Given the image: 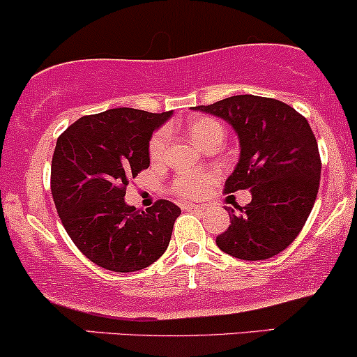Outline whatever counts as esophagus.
I'll use <instances>...</instances> for the list:
<instances>
[{"label": "esophagus", "instance_id": "obj_1", "mask_svg": "<svg viewBox=\"0 0 357 357\" xmlns=\"http://www.w3.org/2000/svg\"><path fill=\"white\" fill-rule=\"evenodd\" d=\"M185 209H189V211H197V212H202V211H206V206H200V204H189V206H187Z\"/></svg>", "mask_w": 357, "mask_h": 357}]
</instances>
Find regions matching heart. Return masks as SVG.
Instances as JSON below:
<instances>
[{
  "mask_svg": "<svg viewBox=\"0 0 357 357\" xmlns=\"http://www.w3.org/2000/svg\"><path fill=\"white\" fill-rule=\"evenodd\" d=\"M187 133L190 135V138L199 146L204 148L212 139L218 138V136H224V128L218 119L209 118V116H197V118H192L187 121ZM167 138L168 136L165 130H160L151 136L150 145H148V153H150L151 160L157 162V160L163 157L167 148ZM214 178L215 174H212V172H180L177 177L174 178V182H172V192L183 199L200 197V195H204L209 190Z\"/></svg>",
  "mask_w": 357,
  "mask_h": 357,
  "instance_id": "b5f03b06",
  "label": "heart"
}]
</instances>
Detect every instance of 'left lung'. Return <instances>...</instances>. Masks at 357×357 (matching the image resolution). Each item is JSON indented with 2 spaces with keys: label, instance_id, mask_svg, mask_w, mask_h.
<instances>
[{
  "label": "left lung",
  "instance_id": "obj_1",
  "mask_svg": "<svg viewBox=\"0 0 357 357\" xmlns=\"http://www.w3.org/2000/svg\"><path fill=\"white\" fill-rule=\"evenodd\" d=\"M195 109L226 119L238 133L241 157L224 192L250 189L251 202L229 211L231 224L215 243L246 261L287 250L302 231L320 183V153L312 128L291 106L243 94Z\"/></svg>",
  "mask_w": 357,
  "mask_h": 357
}]
</instances>
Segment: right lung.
Masks as SVG:
<instances>
[{"mask_svg":"<svg viewBox=\"0 0 357 357\" xmlns=\"http://www.w3.org/2000/svg\"><path fill=\"white\" fill-rule=\"evenodd\" d=\"M172 113L118 107L82 116L59 136L50 189L79 251L98 266L128 273L165 253L180 207L160 199L146 211L125 202L126 185L150 167L151 133Z\"/></svg>","mask_w":357,"mask_h":357,"instance_id":"right-lung-1","label":"right lung"}]
</instances>
